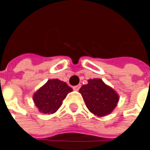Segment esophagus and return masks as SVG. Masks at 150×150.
Returning <instances> with one entry per match:
<instances>
[{"label":"esophagus","mask_w":150,"mask_h":150,"mask_svg":"<svg viewBox=\"0 0 150 150\" xmlns=\"http://www.w3.org/2000/svg\"><path fill=\"white\" fill-rule=\"evenodd\" d=\"M80 87H81V85L80 84L76 85V86H74V87H73V89H74L75 91H79V88H80Z\"/></svg>","instance_id":"34e87169"}]
</instances>
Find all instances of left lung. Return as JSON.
I'll return each instance as SVG.
<instances>
[{"label": "left lung", "mask_w": 150, "mask_h": 150, "mask_svg": "<svg viewBox=\"0 0 150 150\" xmlns=\"http://www.w3.org/2000/svg\"><path fill=\"white\" fill-rule=\"evenodd\" d=\"M79 92L89 111L98 116L112 112L119 100L116 91L100 79H89L88 84L82 86Z\"/></svg>", "instance_id": "left-lung-1"}]
</instances>
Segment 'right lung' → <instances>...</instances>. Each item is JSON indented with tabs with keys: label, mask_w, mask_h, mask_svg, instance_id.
Returning <instances> with one entry per match:
<instances>
[{
	"label": "right lung",
	"mask_w": 150,
	"mask_h": 150,
	"mask_svg": "<svg viewBox=\"0 0 150 150\" xmlns=\"http://www.w3.org/2000/svg\"><path fill=\"white\" fill-rule=\"evenodd\" d=\"M72 89L59 79H50L34 95L36 107L43 113H54Z\"/></svg>",
	"instance_id": "right-lung-1"
}]
</instances>
